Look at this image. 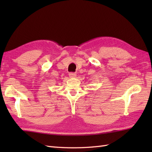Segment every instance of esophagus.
<instances>
[{
  "mask_svg": "<svg viewBox=\"0 0 152 152\" xmlns=\"http://www.w3.org/2000/svg\"><path fill=\"white\" fill-rule=\"evenodd\" d=\"M69 77H70V78H76V73H73V72L69 73Z\"/></svg>",
  "mask_w": 152,
  "mask_h": 152,
  "instance_id": "esophagus-1",
  "label": "esophagus"
}]
</instances>
